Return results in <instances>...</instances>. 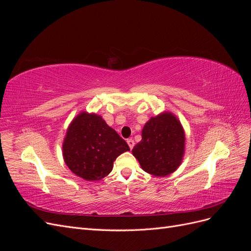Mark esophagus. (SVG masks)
Instances as JSON below:
<instances>
[{
	"label": "esophagus",
	"instance_id": "1",
	"mask_svg": "<svg viewBox=\"0 0 251 251\" xmlns=\"http://www.w3.org/2000/svg\"><path fill=\"white\" fill-rule=\"evenodd\" d=\"M126 142H127V144H128V147H130V149L132 150V149L134 148V146H135V142H134V140H133L132 138H130V139H127V140H126Z\"/></svg>",
	"mask_w": 251,
	"mask_h": 251
}]
</instances>
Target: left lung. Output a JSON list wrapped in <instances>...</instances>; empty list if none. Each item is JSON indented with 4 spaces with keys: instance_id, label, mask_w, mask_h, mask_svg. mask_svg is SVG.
<instances>
[{
    "instance_id": "obj_1",
    "label": "left lung",
    "mask_w": 251,
    "mask_h": 251,
    "mask_svg": "<svg viewBox=\"0 0 251 251\" xmlns=\"http://www.w3.org/2000/svg\"><path fill=\"white\" fill-rule=\"evenodd\" d=\"M185 136L180 121L165 112L151 117L142 128V139L132 153L147 173L168 176L178 169L184 154Z\"/></svg>"
}]
</instances>
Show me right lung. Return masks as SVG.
I'll use <instances>...</instances> for the list:
<instances>
[{
  "label": "right lung",
  "instance_id": "obj_1",
  "mask_svg": "<svg viewBox=\"0 0 251 251\" xmlns=\"http://www.w3.org/2000/svg\"><path fill=\"white\" fill-rule=\"evenodd\" d=\"M130 151L117 132L96 114L80 113L68 127L63 155L68 168L87 181L109 175L116 158Z\"/></svg>",
  "mask_w": 251,
  "mask_h": 251
}]
</instances>
